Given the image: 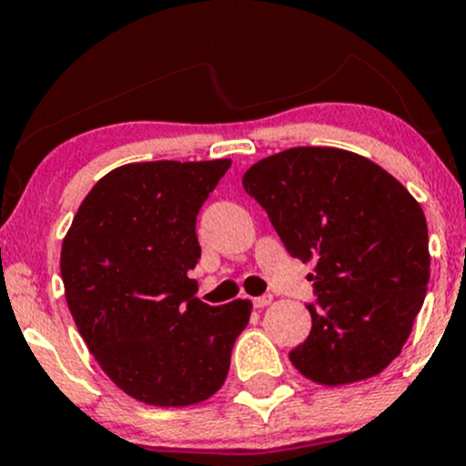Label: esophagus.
<instances>
[{
	"instance_id": "obj_1",
	"label": "esophagus",
	"mask_w": 466,
	"mask_h": 466,
	"mask_svg": "<svg viewBox=\"0 0 466 466\" xmlns=\"http://www.w3.org/2000/svg\"><path fill=\"white\" fill-rule=\"evenodd\" d=\"M251 304H254V309H265L267 304H271V296H258V298H251Z\"/></svg>"
}]
</instances>
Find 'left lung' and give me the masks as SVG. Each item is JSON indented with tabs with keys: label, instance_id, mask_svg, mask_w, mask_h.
Here are the masks:
<instances>
[{
	"label": "left lung",
	"instance_id": "8db88e82",
	"mask_svg": "<svg viewBox=\"0 0 466 466\" xmlns=\"http://www.w3.org/2000/svg\"><path fill=\"white\" fill-rule=\"evenodd\" d=\"M243 188L293 258L313 263L311 333L289 352L304 377L344 386L379 374L411 333L430 282L419 201L381 166L330 147L256 162Z\"/></svg>",
	"mask_w": 466,
	"mask_h": 466
}]
</instances>
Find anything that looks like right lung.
Returning <instances> with one entry per match:
<instances>
[{
	"mask_svg": "<svg viewBox=\"0 0 466 466\" xmlns=\"http://www.w3.org/2000/svg\"><path fill=\"white\" fill-rule=\"evenodd\" d=\"M140 162L106 173L63 238L61 278L80 337L122 392L186 408L226 383L251 302H201L188 276L201 258L197 215L229 168Z\"/></svg>",
	"mask_w": 466,
	"mask_h": 466,
	"instance_id": "add662e5",
	"label": "right lung"
}]
</instances>
